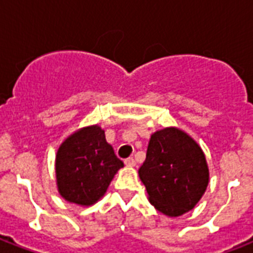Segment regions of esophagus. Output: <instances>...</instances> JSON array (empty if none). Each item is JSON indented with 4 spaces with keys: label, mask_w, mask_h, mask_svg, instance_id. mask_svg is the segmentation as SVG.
Returning a JSON list of instances; mask_svg holds the SVG:
<instances>
[{
    "label": "esophagus",
    "mask_w": 253,
    "mask_h": 253,
    "mask_svg": "<svg viewBox=\"0 0 253 253\" xmlns=\"http://www.w3.org/2000/svg\"><path fill=\"white\" fill-rule=\"evenodd\" d=\"M125 164L128 167H135L136 166V162L134 160V158H127L126 160H125Z\"/></svg>",
    "instance_id": "1"
}]
</instances>
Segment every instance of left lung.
<instances>
[{"mask_svg": "<svg viewBox=\"0 0 253 253\" xmlns=\"http://www.w3.org/2000/svg\"><path fill=\"white\" fill-rule=\"evenodd\" d=\"M139 177L151 204L166 215L178 216L201 200L209 169L204 152L189 135L164 128L151 136Z\"/></svg>", "mask_w": 253, "mask_h": 253, "instance_id": "8db88e82", "label": "left lung"}]
</instances>
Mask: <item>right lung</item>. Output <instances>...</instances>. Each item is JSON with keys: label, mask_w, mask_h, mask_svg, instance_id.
I'll list each match as a JSON object with an SVG mask.
<instances>
[{"label": "right lung", "mask_w": 253, "mask_h": 253, "mask_svg": "<svg viewBox=\"0 0 253 253\" xmlns=\"http://www.w3.org/2000/svg\"><path fill=\"white\" fill-rule=\"evenodd\" d=\"M122 167L101 127H86L65 139L57 151V188L69 202L91 205L105 194Z\"/></svg>", "instance_id": "right-lung-1"}]
</instances>
